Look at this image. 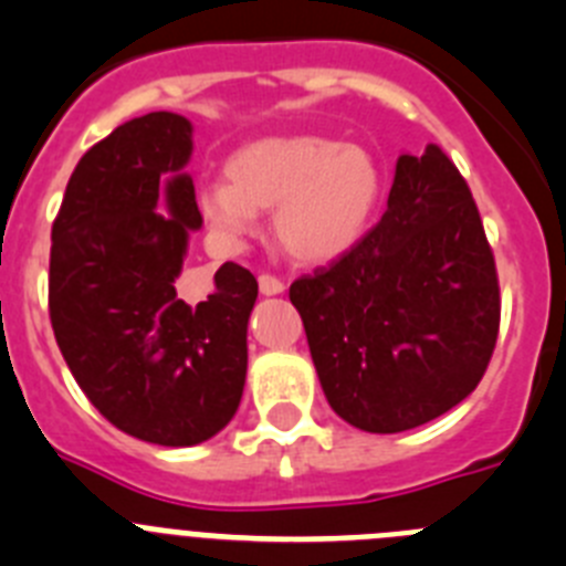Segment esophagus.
I'll use <instances>...</instances> for the list:
<instances>
[{
    "instance_id": "34e87169",
    "label": "esophagus",
    "mask_w": 566,
    "mask_h": 566,
    "mask_svg": "<svg viewBox=\"0 0 566 566\" xmlns=\"http://www.w3.org/2000/svg\"><path fill=\"white\" fill-rule=\"evenodd\" d=\"M258 283H260V294H266V297H272V294H280L283 289H286V283H283V280L274 277V274H269V272L260 274Z\"/></svg>"
}]
</instances>
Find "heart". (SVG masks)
<instances>
[{
  "label": "heart",
  "mask_w": 566,
  "mask_h": 566,
  "mask_svg": "<svg viewBox=\"0 0 566 566\" xmlns=\"http://www.w3.org/2000/svg\"><path fill=\"white\" fill-rule=\"evenodd\" d=\"M227 172L229 181L198 192L207 227L238 243L260 229V209H274L280 247L303 263H328L357 247L382 195V169L368 149L319 135L249 144Z\"/></svg>",
  "instance_id": "heart-1"
}]
</instances>
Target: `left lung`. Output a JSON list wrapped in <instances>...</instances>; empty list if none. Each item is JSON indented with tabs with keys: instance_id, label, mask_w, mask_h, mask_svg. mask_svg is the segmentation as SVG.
Listing matches in <instances>:
<instances>
[{
	"instance_id": "1",
	"label": "left lung",
	"mask_w": 566,
	"mask_h": 566,
	"mask_svg": "<svg viewBox=\"0 0 566 566\" xmlns=\"http://www.w3.org/2000/svg\"><path fill=\"white\" fill-rule=\"evenodd\" d=\"M289 297L345 422L399 433L451 411L488 371L502 317L496 260L457 164L437 144L399 155L377 227Z\"/></svg>"
}]
</instances>
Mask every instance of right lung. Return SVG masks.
Masks as SVG:
<instances>
[{"mask_svg":"<svg viewBox=\"0 0 566 566\" xmlns=\"http://www.w3.org/2000/svg\"><path fill=\"white\" fill-rule=\"evenodd\" d=\"M189 155L178 113L115 127L70 175L50 247V323L78 388L118 431L167 448L207 442L234 417L258 300L232 260L198 306L175 292L203 223Z\"/></svg>","mask_w":566,"mask_h":566,"instance_id":"right-lung-1","label":"right lung"}]
</instances>
